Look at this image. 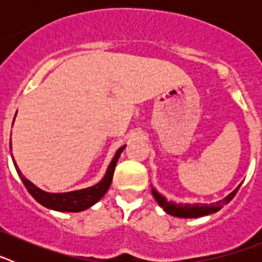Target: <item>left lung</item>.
I'll return each instance as SVG.
<instances>
[{
	"label": "left lung",
	"instance_id": "left-lung-1",
	"mask_svg": "<svg viewBox=\"0 0 262 262\" xmlns=\"http://www.w3.org/2000/svg\"><path fill=\"white\" fill-rule=\"evenodd\" d=\"M240 185L236 187L235 190L231 191L228 195L224 196L222 201H217V202L215 203H210V205H207V203H177L173 202V201L166 200L165 196H164L163 194H160L155 187H152L151 191L152 195H154L155 200H156V202L159 203L160 207H161L166 214L177 217H201L219 211L226 203L230 202L233 196L236 195V193L239 190Z\"/></svg>",
	"mask_w": 262,
	"mask_h": 262
}]
</instances>
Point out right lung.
I'll use <instances>...</instances> for the list:
<instances>
[{"mask_svg":"<svg viewBox=\"0 0 262 262\" xmlns=\"http://www.w3.org/2000/svg\"><path fill=\"white\" fill-rule=\"evenodd\" d=\"M17 115V114H15ZM15 119V117H14ZM14 123V120H13ZM126 148V144L122 145V147L115 152L114 157L108 164L107 169H106L105 176L102 177V180L97 184H94L93 186L85 187V189H80V190H73V191H67V193H50V191L41 190L40 187H38L36 185L32 184L30 180H27L25 176L20 173L19 168H18L15 160L13 159L14 166L17 169L18 174H19L20 180H22L23 185L26 186L27 191L32 195V198L36 201L38 203H40L41 206H45L50 210H55V211L60 212H80L88 210L89 207H92L93 205H96L101 198L106 194V191L108 190L110 187L111 181H113V176H114V169L115 165L118 163V159H119L120 154L123 152V149ZM10 149H11V139H10Z\"/></svg>","mask_w":262,"mask_h":262,"instance_id":"obj_1","label":"right lung"}]
</instances>
